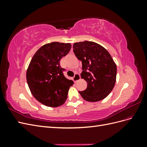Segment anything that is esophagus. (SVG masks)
I'll list each match as a JSON object with an SVG mask.
<instances>
[{"label": "esophagus", "instance_id": "1", "mask_svg": "<svg viewBox=\"0 0 147 147\" xmlns=\"http://www.w3.org/2000/svg\"><path fill=\"white\" fill-rule=\"evenodd\" d=\"M80 79V75L78 74H75V76L74 77V80L75 82H77Z\"/></svg>", "mask_w": 147, "mask_h": 147}]
</instances>
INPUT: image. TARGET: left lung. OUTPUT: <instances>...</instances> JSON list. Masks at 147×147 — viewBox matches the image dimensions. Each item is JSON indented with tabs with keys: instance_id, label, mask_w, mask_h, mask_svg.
I'll list each match as a JSON object with an SVG mask.
<instances>
[{
	"instance_id": "8db88e82",
	"label": "left lung",
	"mask_w": 147,
	"mask_h": 147,
	"mask_svg": "<svg viewBox=\"0 0 147 147\" xmlns=\"http://www.w3.org/2000/svg\"><path fill=\"white\" fill-rule=\"evenodd\" d=\"M73 49L82 62L81 78L87 82V88L79 93L88 102L105 99L113 89L117 77V65L110 53L94 42L75 43Z\"/></svg>"
}]
</instances>
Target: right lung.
<instances>
[{"mask_svg":"<svg viewBox=\"0 0 147 147\" xmlns=\"http://www.w3.org/2000/svg\"><path fill=\"white\" fill-rule=\"evenodd\" d=\"M69 43L51 42L40 48L31 59L26 72L30 91L38 102L57 107L65 103L74 82L66 78L59 61L70 51Z\"/></svg>","mask_w":147,"mask_h":147,"instance_id":"obj_1","label":"right lung"}]
</instances>
